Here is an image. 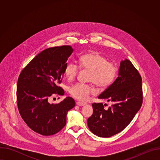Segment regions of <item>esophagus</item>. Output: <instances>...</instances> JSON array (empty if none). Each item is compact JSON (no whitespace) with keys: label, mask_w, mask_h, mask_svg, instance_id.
Masks as SVG:
<instances>
[{"label":"esophagus","mask_w":160,"mask_h":160,"mask_svg":"<svg viewBox=\"0 0 160 160\" xmlns=\"http://www.w3.org/2000/svg\"><path fill=\"white\" fill-rule=\"evenodd\" d=\"M77 104L79 106H85L87 104V102H82V101H77Z\"/></svg>","instance_id":"obj_1"}]
</instances>
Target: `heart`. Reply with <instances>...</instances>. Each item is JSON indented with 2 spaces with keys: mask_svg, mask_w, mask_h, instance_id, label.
I'll use <instances>...</instances> for the list:
<instances>
[{
  "mask_svg": "<svg viewBox=\"0 0 160 160\" xmlns=\"http://www.w3.org/2000/svg\"><path fill=\"white\" fill-rule=\"evenodd\" d=\"M80 65L83 70H88L87 80L94 83L101 88L109 86L115 79L117 68L112 62L97 51H92L82 55L80 58ZM79 66L74 62H69L64 68V73L69 80H72L78 75ZM70 94L75 98L85 101L95 92L92 84L78 83L70 88Z\"/></svg>",
  "mask_w": 160,
  "mask_h": 160,
  "instance_id": "obj_1",
  "label": "heart"
}]
</instances>
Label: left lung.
<instances>
[{
    "label": "left lung",
    "mask_w": 160,
    "mask_h": 160,
    "mask_svg": "<svg viewBox=\"0 0 160 160\" xmlns=\"http://www.w3.org/2000/svg\"><path fill=\"white\" fill-rule=\"evenodd\" d=\"M98 98L115 103L108 109L102 103H93L88 127L96 135L109 138L127 127L142 104V78L130 61L120 62L118 77Z\"/></svg>",
    "instance_id": "obj_1"
}]
</instances>
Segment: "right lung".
Here are the masks:
<instances>
[{"label":"right lung","instance_id":"right-lung-1","mask_svg":"<svg viewBox=\"0 0 160 160\" xmlns=\"http://www.w3.org/2000/svg\"><path fill=\"white\" fill-rule=\"evenodd\" d=\"M73 49L70 45L54 47L37 54L22 70L17 84V102L22 120L34 132L52 135L66 123L68 111L75 106L67 97L58 104H50L54 94L64 95L58 86L62 82L67 61Z\"/></svg>","mask_w":160,"mask_h":160}]
</instances>
